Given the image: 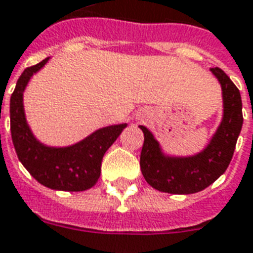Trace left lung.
<instances>
[{
    "label": "left lung",
    "instance_id": "left-lung-1",
    "mask_svg": "<svg viewBox=\"0 0 253 253\" xmlns=\"http://www.w3.org/2000/svg\"><path fill=\"white\" fill-rule=\"evenodd\" d=\"M210 72L221 85L222 118L201 152L190 156L169 154L148 127L139 126L145 137L141 170L145 180L157 191L177 195L195 194L212 184L230 164L243 127L241 96L221 69L212 67Z\"/></svg>",
    "mask_w": 253,
    "mask_h": 253
}]
</instances>
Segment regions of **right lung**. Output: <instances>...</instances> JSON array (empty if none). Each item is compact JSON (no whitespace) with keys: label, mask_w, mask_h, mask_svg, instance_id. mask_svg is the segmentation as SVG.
I'll list each match as a JSON object with an SVG mask.
<instances>
[{"label":"right lung","mask_w":253,"mask_h":253,"mask_svg":"<svg viewBox=\"0 0 253 253\" xmlns=\"http://www.w3.org/2000/svg\"><path fill=\"white\" fill-rule=\"evenodd\" d=\"M50 58L27 67L10 97V132L20 163L44 187L57 191H85L99 180L105 152L121 135L127 123L100 127L67 146H51L38 139L27 121L24 92L31 78Z\"/></svg>","instance_id":"right-lung-1"}]
</instances>
